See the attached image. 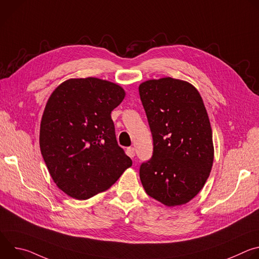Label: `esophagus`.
I'll list each match as a JSON object with an SVG mask.
<instances>
[{
	"instance_id": "esophagus-1",
	"label": "esophagus",
	"mask_w": 259,
	"mask_h": 259,
	"mask_svg": "<svg viewBox=\"0 0 259 259\" xmlns=\"http://www.w3.org/2000/svg\"><path fill=\"white\" fill-rule=\"evenodd\" d=\"M127 154L130 158H134V156H135V149H134V147H128Z\"/></svg>"
}]
</instances>
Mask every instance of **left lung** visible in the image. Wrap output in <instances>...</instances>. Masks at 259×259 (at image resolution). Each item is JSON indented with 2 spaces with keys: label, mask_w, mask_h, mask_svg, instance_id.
Instances as JSON below:
<instances>
[{
  "label": "left lung",
  "mask_w": 259,
  "mask_h": 259,
  "mask_svg": "<svg viewBox=\"0 0 259 259\" xmlns=\"http://www.w3.org/2000/svg\"><path fill=\"white\" fill-rule=\"evenodd\" d=\"M154 141L139 176L150 197L168 207L187 204L203 189L214 159L212 129L199 91L170 77L139 85Z\"/></svg>",
  "instance_id": "8db88e82"
}]
</instances>
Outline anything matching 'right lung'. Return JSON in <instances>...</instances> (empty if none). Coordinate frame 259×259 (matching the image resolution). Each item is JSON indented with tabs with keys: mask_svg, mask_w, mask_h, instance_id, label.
<instances>
[{
	"mask_svg": "<svg viewBox=\"0 0 259 259\" xmlns=\"http://www.w3.org/2000/svg\"><path fill=\"white\" fill-rule=\"evenodd\" d=\"M125 90L98 78L69 79L50 95L40 127L48 171L67 196L87 200L109 189L132 166L118 145L110 113Z\"/></svg>",
	"mask_w": 259,
	"mask_h": 259,
	"instance_id": "obj_1",
	"label": "right lung"
}]
</instances>
